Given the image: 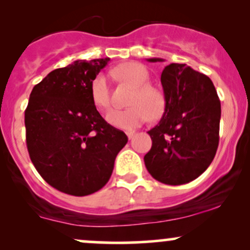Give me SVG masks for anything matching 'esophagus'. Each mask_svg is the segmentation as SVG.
<instances>
[{
	"label": "esophagus",
	"instance_id": "34e87169",
	"mask_svg": "<svg viewBox=\"0 0 250 250\" xmlns=\"http://www.w3.org/2000/svg\"><path fill=\"white\" fill-rule=\"evenodd\" d=\"M125 134H127V136H128L129 140H131V139H133V137L135 136L134 131H127V133H125Z\"/></svg>",
	"mask_w": 250,
	"mask_h": 250
}]
</instances>
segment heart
<instances>
[{
    "instance_id": "heart-1",
    "label": "heart",
    "mask_w": 250,
    "mask_h": 250,
    "mask_svg": "<svg viewBox=\"0 0 250 250\" xmlns=\"http://www.w3.org/2000/svg\"><path fill=\"white\" fill-rule=\"evenodd\" d=\"M114 75L134 88L128 109H113L107 114L109 125L119 129L131 130L151 119H160L166 110V97L160 89L149 85L147 68L139 62H125L117 65ZM91 102L100 110L110 105V93L107 79L97 75L90 84Z\"/></svg>"
}]
</instances>
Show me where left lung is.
I'll return each instance as SVG.
<instances>
[{
	"mask_svg": "<svg viewBox=\"0 0 250 250\" xmlns=\"http://www.w3.org/2000/svg\"><path fill=\"white\" fill-rule=\"evenodd\" d=\"M161 83L166 110L159 125L148 131L153 145L145 155V165L155 180L179 186L199 177L214 160L221 103L211 80L189 65H167Z\"/></svg>",
	"mask_w": 250,
	"mask_h": 250,
	"instance_id": "left-lung-1",
	"label": "left lung"
}]
</instances>
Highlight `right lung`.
Wrapping results in <instances>:
<instances>
[{"label": "right lung", "instance_id": "right-lung-1", "mask_svg": "<svg viewBox=\"0 0 250 250\" xmlns=\"http://www.w3.org/2000/svg\"><path fill=\"white\" fill-rule=\"evenodd\" d=\"M108 61L77 60L50 71L31 90L24 113L30 160L45 182L62 193L85 196L100 190L128 142L91 102V82Z\"/></svg>", "mask_w": 250, "mask_h": 250}]
</instances>
